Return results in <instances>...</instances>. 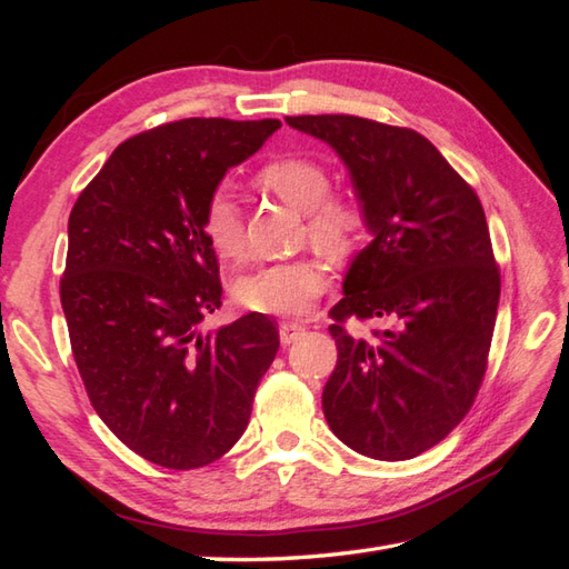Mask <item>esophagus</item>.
Returning <instances> with one entry per match:
<instances>
[{"label": "esophagus", "instance_id": "34e87169", "mask_svg": "<svg viewBox=\"0 0 569 569\" xmlns=\"http://www.w3.org/2000/svg\"><path fill=\"white\" fill-rule=\"evenodd\" d=\"M303 332H306L303 322H281V328H278V337H281L283 345L296 342Z\"/></svg>", "mask_w": 569, "mask_h": 569}]
</instances>
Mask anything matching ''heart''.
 I'll return each mask as SVG.
<instances>
[{
	"label": "heart",
	"mask_w": 569,
	"mask_h": 569,
	"mask_svg": "<svg viewBox=\"0 0 569 569\" xmlns=\"http://www.w3.org/2000/svg\"><path fill=\"white\" fill-rule=\"evenodd\" d=\"M259 186L306 212L308 237L330 253H345L355 244L365 214L355 200L328 198L330 173L310 159L286 156L266 163ZM202 232L222 259L239 261L247 253L244 214L232 192L217 190L204 204ZM328 288V271L312 259L261 263L241 276L234 293L241 306L266 316H300Z\"/></svg>",
	"instance_id": "b5f03b06"
}]
</instances>
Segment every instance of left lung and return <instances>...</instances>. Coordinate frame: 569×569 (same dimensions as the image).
I'll return each mask as SVG.
<instances>
[{
	"label": "left lung",
	"instance_id": "8db88e82",
	"mask_svg": "<svg viewBox=\"0 0 569 569\" xmlns=\"http://www.w3.org/2000/svg\"><path fill=\"white\" fill-rule=\"evenodd\" d=\"M286 122L340 156L371 234L330 310L337 367L325 418L359 455L418 457L459 426L487 371L501 276L485 208L413 129L352 114ZM347 317H381L387 328L352 338Z\"/></svg>",
	"mask_w": 569,
	"mask_h": 569
}]
</instances>
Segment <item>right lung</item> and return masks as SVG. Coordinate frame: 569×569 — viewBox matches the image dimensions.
Segmentation results:
<instances>
[{"mask_svg":"<svg viewBox=\"0 0 569 569\" xmlns=\"http://www.w3.org/2000/svg\"><path fill=\"white\" fill-rule=\"evenodd\" d=\"M278 127L192 117L143 131L72 204L60 278L72 357L104 426L166 469L232 450L278 352L261 312L202 330L222 306L204 204Z\"/></svg>","mask_w":569,"mask_h":569,"instance_id":"right-lung-1","label":"right lung"}]
</instances>
